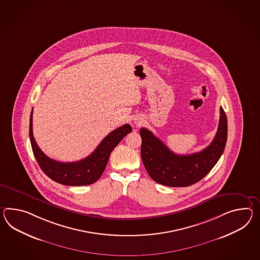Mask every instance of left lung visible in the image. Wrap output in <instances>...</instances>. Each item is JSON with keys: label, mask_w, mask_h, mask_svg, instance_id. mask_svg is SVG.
I'll return each mask as SVG.
<instances>
[{"label": "left lung", "mask_w": 260, "mask_h": 260, "mask_svg": "<svg viewBox=\"0 0 260 260\" xmlns=\"http://www.w3.org/2000/svg\"><path fill=\"white\" fill-rule=\"evenodd\" d=\"M140 135L142 160L153 180L168 187H187L206 177L221 158L228 140V118L220 108L214 139L202 151L190 155L175 154L145 127L140 129Z\"/></svg>", "instance_id": "1"}]
</instances>
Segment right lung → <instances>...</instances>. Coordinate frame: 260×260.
<instances>
[{"label":"right lung","instance_id":"right-lung-1","mask_svg":"<svg viewBox=\"0 0 260 260\" xmlns=\"http://www.w3.org/2000/svg\"><path fill=\"white\" fill-rule=\"evenodd\" d=\"M131 125L125 124L109 133L95 151L83 159L74 162H60L46 156L38 147L32 135V110L30 116L29 135L32 152L42 171L58 183L67 186H84L95 182L105 170L111 152L127 134L132 133Z\"/></svg>","mask_w":260,"mask_h":260}]
</instances>
